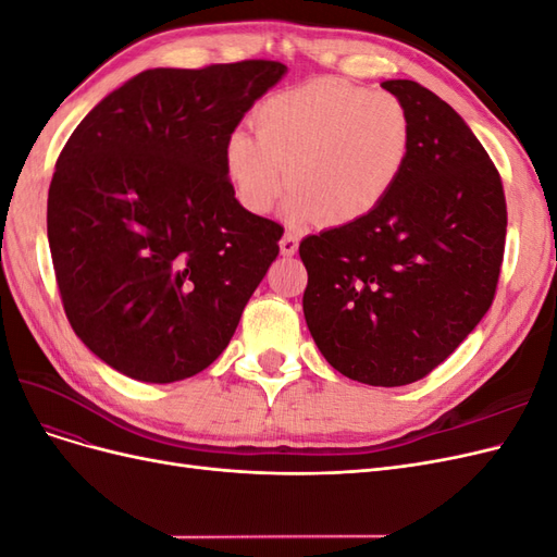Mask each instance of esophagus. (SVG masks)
I'll return each instance as SVG.
<instances>
[{
	"label": "esophagus",
	"mask_w": 557,
	"mask_h": 557,
	"mask_svg": "<svg viewBox=\"0 0 557 557\" xmlns=\"http://www.w3.org/2000/svg\"><path fill=\"white\" fill-rule=\"evenodd\" d=\"M297 246H299L297 234H293V232H285V234H283V239H281V252H283V256H295V252H297Z\"/></svg>",
	"instance_id": "1"
}]
</instances>
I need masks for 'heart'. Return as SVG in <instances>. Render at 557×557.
<instances>
[{
  "label": "heart",
  "mask_w": 557,
  "mask_h": 557,
  "mask_svg": "<svg viewBox=\"0 0 557 557\" xmlns=\"http://www.w3.org/2000/svg\"><path fill=\"white\" fill-rule=\"evenodd\" d=\"M237 129L225 170L242 207L264 215L295 190V218L356 223L393 195L411 153V121L399 99L339 78L283 90Z\"/></svg>",
  "instance_id": "obj_1"
}]
</instances>
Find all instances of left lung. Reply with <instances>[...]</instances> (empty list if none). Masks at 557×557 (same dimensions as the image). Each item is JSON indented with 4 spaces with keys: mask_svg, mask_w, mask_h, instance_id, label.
I'll return each mask as SVG.
<instances>
[{
    "mask_svg": "<svg viewBox=\"0 0 557 557\" xmlns=\"http://www.w3.org/2000/svg\"><path fill=\"white\" fill-rule=\"evenodd\" d=\"M411 121V153L393 195L362 221L299 244L305 318L344 376L407 385L428 376L491 309L507 239L497 166L444 99L385 81Z\"/></svg>",
    "mask_w": 557,
    "mask_h": 557,
    "instance_id": "8db88e82",
    "label": "left lung"
}]
</instances>
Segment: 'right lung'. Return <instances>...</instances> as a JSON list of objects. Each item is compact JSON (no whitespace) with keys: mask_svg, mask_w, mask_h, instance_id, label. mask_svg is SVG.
Here are the masks:
<instances>
[{"mask_svg":"<svg viewBox=\"0 0 557 557\" xmlns=\"http://www.w3.org/2000/svg\"><path fill=\"white\" fill-rule=\"evenodd\" d=\"M274 60L148 70L72 132L48 188V244L78 339L144 383L199 374L230 344L283 227L246 211L225 170Z\"/></svg>","mask_w":557,"mask_h":557,"instance_id":"1","label":"right lung"}]
</instances>
